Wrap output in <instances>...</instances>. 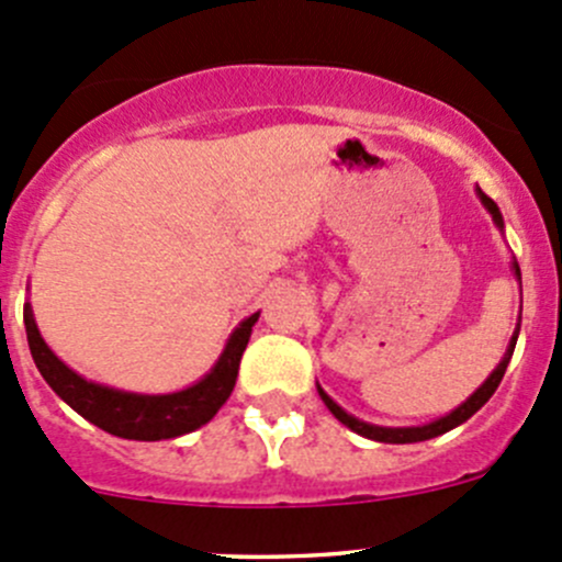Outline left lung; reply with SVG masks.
Segmentation results:
<instances>
[{"label": "left lung", "mask_w": 562, "mask_h": 562, "mask_svg": "<svg viewBox=\"0 0 562 562\" xmlns=\"http://www.w3.org/2000/svg\"><path fill=\"white\" fill-rule=\"evenodd\" d=\"M475 192H479L481 203H484L486 212L492 214V220H495L497 228L503 231V214H501V209H497V203L492 201V198L486 195V192H481V187H475ZM514 274H517L519 285H522V274H519V263H517V260H514ZM519 321H522V317H519ZM517 337H519V323H517V331H514L512 342H508L506 356H503L501 364H497L495 370H492V375L486 378V381L481 383V386L475 389L473 394H470L468 400H464L462 405L457 407V411H451L449 416L438 418V422L424 424V427H378V424L359 422V418H356V416H350V413H345L342 407H339L337 402H334L331 396H328L326 391H323L321 386H317V394H321V400L326 402L328 411L334 413V418H339V422H342L345 427L353 429V432H356V435H361V438L378 440V443H418V440L438 438V435L449 432V429H454V427H459V424L468 422V418L473 416L475 411H481V407H484L486 402H490V396L495 394V389L501 386L503 375H506V367H508V361H512V356H514V345H517Z\"/></svg>", "instance_id": "left-lung-1"}]
</instances>
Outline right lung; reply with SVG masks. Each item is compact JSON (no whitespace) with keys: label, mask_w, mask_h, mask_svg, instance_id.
I'll use <instances>...</instances> for the list:
<instances>
[{"label":"right lung","mask_w":562,"mask_h":562,"mask_svg":"<svg viewBox=\"0 0 562 562\" xmlns=\"http://www.w3.org/2000/svg\"><path fill=\"white\" fill-rule=\"evenodd\" d=\"M258 315L260 313L249 315L236 326L217 364L201 381L192 383L190 389L173 391V394H133V391H119L87 381L72 372L65 361L56 359L54 350L45 345L30 304L24 307V326L40 375L72 411L116 438L168 440L203 427L225 405L236 386L241 353H245Z\"/></svg>","instance_id":"right-lung-1"}]
</instances>
